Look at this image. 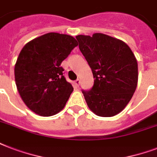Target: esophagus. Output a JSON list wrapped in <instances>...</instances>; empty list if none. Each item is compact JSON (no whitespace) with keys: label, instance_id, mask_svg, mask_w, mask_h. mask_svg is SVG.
<instances>
[{"label":"esophagus","instance_id":"obj_1","mask_svg":"<svg viewBox=\"0 0 157 157\" xmlns=\"http://www.w3.org/2000/svg\"><path fill=\"white\" fill-rule=\"evenodd\" d=\"M74 86H76V87H79V86H80V80L79 79L74 81Z\"/></svg>","mask_w":157,"mask_h":157}]
</instances>
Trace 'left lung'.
Instances as JSON below:
<instances>
[{
	"mask_svg": "<svg viewBox=\"0 0 157 157\" xmlns=\"http://www.w3.org/2000/svg\"><path fill=\"white\" fill-rule=\"evenodd\" d=\"M76 38L94 78L91 90H82L89 108L99 117L116 116L136 90L139 75L134 53L124 41L103 33Z\"/></svg>",
	"mask_w": 157,
	"mask_h": 157,
	"instance_id": "left-lung-1",
	"label": "left lung"
}]
</instances>
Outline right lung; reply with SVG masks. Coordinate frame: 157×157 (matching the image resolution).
I'll return each instance as SVG.
<instances>
[{
  "label": "right lung",
  "mask_w": 157,
  "mask_h": 157,
  "mask_svg": "<svg viewBox=\"0 0 157 157\" xmlns=\"http://www.w3.org/2000/svg\"><path fill=\"white\" fill-rule=\"evenodd\" d=\"M78 45L71 36L50 33L26 44L14 67L17 89L36 114L51 117L63 110L73 87L63 76L62 62Z\"/></svg>",
  "instance_id": "1"
}]
</instances>
